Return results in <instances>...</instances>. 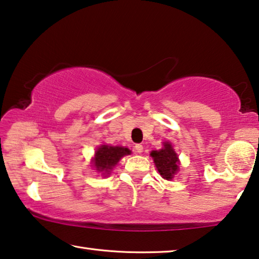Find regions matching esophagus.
Returning <instances> with one entry per match:
<instances>
[{
  "label": "esophagus",
  "instance_id": "34e87169",
  "mask_svg": "<svg viewBox=\"0 0 259 259\" xmlns=\"http://www.w3.org/2000/svg\"><path fill=\"white\" fill-rule=\"evenodd\" d=\"M143 150H144V147H143L142 144H137L136 146H135V152H136V153H138V154H141Z\"/></svg>",
  "mask_w": 259,
  "mask_h": 259
}]
</instances>
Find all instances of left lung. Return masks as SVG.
<instances>
[{
	"mask_svg": "<svg viewBox=\"0 0 259 259\" xmlns=\"http://www.w3.org/2000/svg\"><path fill=\"white\" fill-rule=\"evenodd\" d=\"M151 157L153 158L155 167L162 179L169 181L179 171V157L169 142L163 143L162 149L152 151Z\"/></svg>",
	"mask_w": 259,
	"mask_h": 259,
	"instance_id": "obj_1",
	"label": "left lung"
}]
</instances>
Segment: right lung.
I'll list each match as a JSON object with an SVG mask.
<instances>
[{"label": "right lung", "instance_id": "add662e5", "mask_svg": "<svg viewBox=\"0 0 259 259\" xmlns=\"http://www.w3.org/2000/svg\"><path fill=\"white\" fill-rule=\"evenodd\" d=\"M131 153L128 147L123 146H109L100 145L96 151L93 158V167L102 175L109 174L115 165L120 161L121 158Z\"/></svg>", "mask_w": 259, "mask_h": 259}]
</instances>
